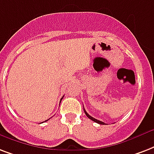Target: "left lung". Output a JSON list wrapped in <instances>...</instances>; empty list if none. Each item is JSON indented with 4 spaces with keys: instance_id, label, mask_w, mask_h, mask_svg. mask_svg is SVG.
I'll return each mask as SVG.
<instances>
[{
    "instance_id": "8db88e82",
    "label": "left lung",
    "mask_w": 154,
    "mask_h": 154,
    "mask_svg": "<svg viewBox=\"0 0 154 154\" xmlns=\"http://www.w3.org/2000/svg\"><path fill=\"white\" fill-rule=\"evenodd\" d=\"M84 111H85V115H86V116H87L88 118H89V119H91V120H93V121H94V122H95V123H98V124H106L105 123H103V122L100 121V120H98V119H94V117H92V116H90V115H89V114H88L87 112H86V111H85V109H84Z\"/></svg>"
}]
</instances>
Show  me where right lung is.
Returning a JSON list of instances; mask_svg holds the SVG:
<instances>
[{"instance_id": "1", "label": "right lung", "mask_w": 154, "mask_h": 154, "mask_svg": "<svg viewBox=\"0 0 154 154\" xmlns=\"http://www.w3.org/2000/svg\"><path fill=\"white\" fill-rule=\"evenodd\" d=\"M61 99H62V98H61ZM61 99H60V100H61ZM48 120H45V122H46V121H48Z\"/></svg>"}]
</instances>
